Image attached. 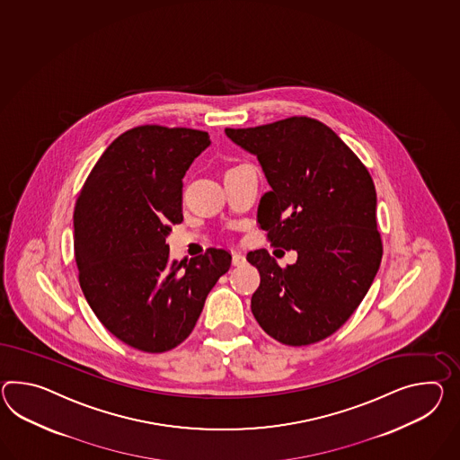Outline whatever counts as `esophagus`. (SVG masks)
I'll list each match as a JSON object with an SVG mask.
<instances>
[{
	"label": "esophagus",
	"instance_id": "34e87169",
	"mask_svg": "<svg viewBox=\"0 0 460 460\" xmlns=\"http://www.w3.org/2000/svg\"><path fill=\"white\" fill-rule=\"evenodd\" d=\"M246 264V258L241 254V252H234L233 254V266H244Z\"/></svg>",
	"mask_w": 460,
	"mask_h": 460
}]
</instances>
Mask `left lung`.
<instances>
[{
    "label": "left lung",
    "mask_w": 460,
    "mask_h": 460,
    "mask_svg": "<svg viewBox=\"0 0 460 460\" xmlns=\"http://www.w3.org/2000/svg\"><path fill=\"white\" fill-rule=\"evenodd\" d=\"M225 133L258 157L268 180L258 223L270 246L297 252L286 270L266 249L247 254L261 274L251 311L282 344L319 342L358 309L381 266L369 171L331 128L305 116Z\"/></svg>",
    "instance_id": "1"
}]
</instances>
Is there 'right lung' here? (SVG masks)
<instances>
[{
	"label": "right lung",
	"instance_id": "obj_1",
	"mask_svg": "<svg viewBox=\"0 0 460 460\" xmlns=\"http://www.w3.org/2000/svg\"><path fill=\"white\" fill-rule=\"evenodd\" d=\"M209 145L198 129L137 126L112 141L79 192L73 225L81 289L112 336L137 350L180 346L231 268L225 249L184 264L169 258L166 244L171 225L182 221V178Z\"/></svg>",
	"mask_w": 460,
	"mask_h": 460
}]
</instances>
